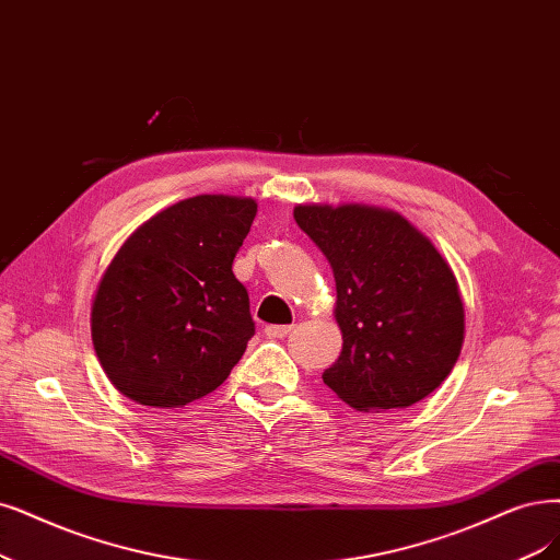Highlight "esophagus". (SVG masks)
Segmentation results:
<instances>
[{
	"label": "esophagus",
	"mask_w": 560,
	"mask_h": 560,
	"mask_svg": "<svg viewBox=\"0 0 560 560\" xmlns=\"http://www.w3.org/2000/svg\"><path fill=\"white\" fill-rule=\"evenodd\" d=\"M291 325H267L265 327V335L269 337V339H283V337H288L291 335Z\"/></svg>",
	"instance_id": "34e87169"
}]
</instances>
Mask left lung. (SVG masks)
<instances>
[{
  "mask_svg": "<svg viewBox=\"0 0 560 560\" xmlns=\"http://www.w3.org/2000/svg\"><path fill=\"white\" fill-rule=\"evenodd\" d=\"M293 217L337 281L343 348L325 369V385L366 412L431 395L464 343V302L439 248L381 207L298 205Z\"/></svg>",
  "mask_w": 560,
  "mask_h": 560,
  "instance_id": "obj_1",
  "label": "left lung"
}]
</instances>
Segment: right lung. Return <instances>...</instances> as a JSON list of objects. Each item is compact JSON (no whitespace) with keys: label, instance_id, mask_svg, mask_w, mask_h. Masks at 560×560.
<instances>
[{"label":"right lung","instance_id":"right-lung-1","mask_svg":"<svg viewBox=\"0 0 560 560\" xmlns=\"http://www.w3.org/2000/svg\"><path fill=\"white\" fill-rule=\"evenodd\" d=\"M256 212L254 198L194 196L119 246L92 302V341L124 397L182 408L240 362L256 327L233 260Z\"/></svg>","mask_w":560,"mask_h":560}]
</instances>
